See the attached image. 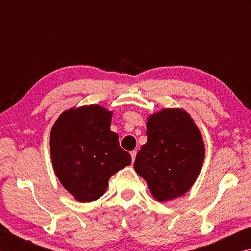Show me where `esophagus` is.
Wrapping results in <instances>:
<instances>
[{
    "instance_id": "esophagus-1",
    "label": "esophagus",
    "mask_w": 251,
    "mask_h": 251,
    "mask_svg": "<svg viewBox=\"0 0 251 251\" xmlns=\"http://www.w3.org/2000/svg\"><path fill=\"white\" fill-rule=\"evenodd\" d=\"M130 154H131V157H132V162H133V161L135 160V157H136V151H132L130 152Z\"/></svg>"
}]
</instances>
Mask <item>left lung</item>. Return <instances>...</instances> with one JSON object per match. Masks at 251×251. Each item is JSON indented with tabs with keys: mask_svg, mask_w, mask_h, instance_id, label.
<instances>
[{
	"mask_svg": "<svg viewBox=\"0 0 251 251\" xmlns=\"http://www.w3.org/2000/svg\"><path fill=\"white\" fill-rule=\"evenodd\" d=\"M147 142L134 169L157 201L184 195L195 183L204 158L201 132L185 110L166 108L147 120Z\"/></svg>",
	"mask_w": 251,
	"mask_h": 251,
	"instance_id": "left-lung-1",
	"label": "left lung"
}]
</instances>
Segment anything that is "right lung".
I'll list each match as a JSON object with an SVG mask.
<instances>
[{
	"instance_id": "obj_1",
	"label": "right lung",
	"mask_w": 251,
	"mask_h": 251,
	"mask_svg": "<svg viewBox=\"0 0 251 251\" xmlns=\"http://www.w3.org/2000/svg\"><path fill=\"white\" fill-rule=\"evenodd\" d=\"M112 112L99 105L64 111L50 136L56 176L76 201L90 202L106 192L111 176L129 166L131 156L110 131Z\"/></svg>"
}]
</instances>
